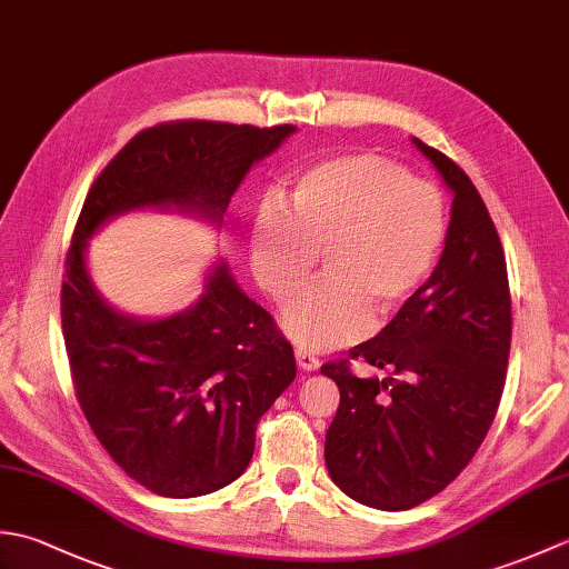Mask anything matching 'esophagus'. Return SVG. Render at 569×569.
I'll list each match as a JSON object with an SVG mask.
<instances>
[{
    "instance_id": "1",
    "label": "esophagus",
    "mask_w": 569,
    "mask_h": 569,
    "mask_svg": "<svg viewBox=\"0 0 569 569\" xmlns=\"http://www.w3.org/2000/svg\"><path fill=\"white\" fill-rule=\"evenodd\" d=\"M296 365H298V369H303V371H318L320 369V361L316 359V355H310L308 349H303V347L296 349Z\"/></svg>"
}]
</instances>
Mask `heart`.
Returning a JSON list of instances; mask_svg holds the SVG:
<instances>
[{"label": "heart", "mask_w": 569, "mask_h": 569, "mask_svg": "<svg viewBox=\"0 0 569 569\" xmlns=\"http://www.w3.org/2000/svg\"><path fill=\"white\" fill-rule=\"evenodd\" d=\"M293 214L266 202L251 227L249 257L276 303L291 298L325 253V281L283 310V330L306 349L359 340L373 312L401 316L438 269L447 212L440 190L373 153L312 163L296 178Z\"/></svg>", "instance_id": "b5f03b06"}]
</instances>
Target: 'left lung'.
I'll return each mask as SVG.
<instances>
[{
	"label": "left lung",
	"mask_w": 569,
	"mask_h": 569,
	"mask_svg": "<svg viewBox=\"0 0 569 569\" xmlns=\"http://www.w3.org/2000/svg\"><path fill=\"white\" fill-rule=\"evenodd\" d=\"M452 192L445 249L413 306L352 349L386 379L325 365L340 408L325 465L349 499L406 511L440 493L475 457L497 416L511 349V296L501 239L475 183L413 137Z\"/></svg>",
	"instance_id": "8db88e82"
}]
</instances>
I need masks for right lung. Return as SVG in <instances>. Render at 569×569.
Instances as JSON below:
<instances>
[{"label":"right lung","instance_id":"right-lung-1","mask_svg":"<svg viewBox=\"0 0 569 569\" xmlns=\"http://www.w3.org/2000/svg\"><path fill=\"white\" fill-rule=\"evenodd\" d=\"M296 134L224 122L141 131L94 180L60 291L66 352L84 418L114 462L159 497H204L241 477L257 422L296 379L293 349L224 259L166 318L117 310L94 286L88 244L114 217L163 210L222 227L253 163Z\"/></svg>","mask_w":569,"mask_h":569}]
</instances>
